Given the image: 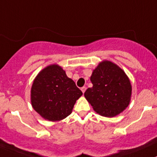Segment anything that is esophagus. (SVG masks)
Here are the masks:
<instances>
[{"mask_svg":"<svg viewBox=\"0 0 157 157\" xmlns=\"http://www.w3.org/2000/svg\"><path fill=\"white\" fill-rule=\"evenodd\" d=\"M86 86H82V87L81 88V90H82V93L85 92V91H86Z\"/></svg>","mask_w":157,"mask_h":157,"instance_id":"obj_1","label":"esophagus"}]
</instances>
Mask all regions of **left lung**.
<instances>
[{
    "mask_svg": "<svg viewBox=\"0 0 157 157\" xmlns=\"http://www.w3.org/2000/svg\"><path fill=\"white\" fill-rule=\"evenodd\" d=\"M93 86L84 96L94 111L104 117H115L126 109L132 97V84L126 73L116 63L102 61L90 76Z\"/></svg>",
    "mask_w": 157,
    "mask_h": 157,
    "instance_id": "8db88e82",
    "label": "left lung"
}]
</instances>
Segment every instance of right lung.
Listing matches in <instances>:
<instances>
[{"label": "right lung", "instance_id": "add662e5", "mask_svg": "<svg viewBox=\"0 0 157 157\" xmlns=\"http://www.w3.org/2000/svg\"><path fill=\"white\" fill-rule=\"evenodd\" d=\"M82 94L66 71L58 64H51L35 77L31 86L30 101L33 109L41 117L55 122L71 115Z\"/></svg>", "mask_w": 157, "mask_h": 157}]
</instances>
